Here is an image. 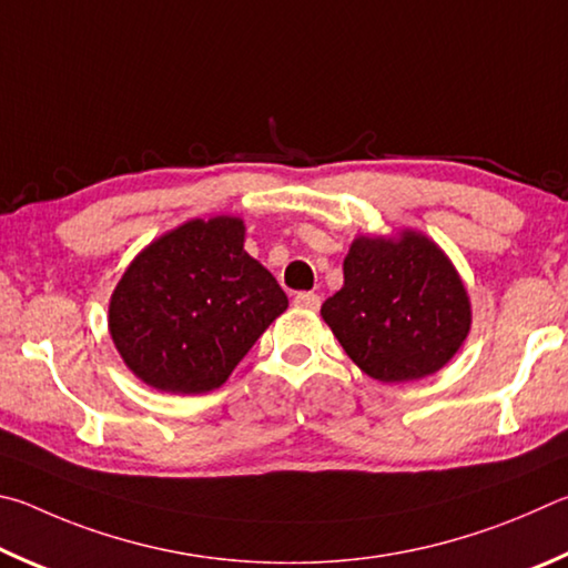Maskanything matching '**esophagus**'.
<instances>
[{"mask_svg": "<svg viewBox=\"0 0 568 568\" xmlns=\"http://www.w3.org/2000/svg\"><path fill=\"white\" fill-rule=\"evenodd\" d=\"M294 304L300 306V310H306V312H316L322 306V296L314 294V292H302L294 296Z\"/></svg>", "mask_w": 568, "mask_h": 568, "instance_id": "1", "label": "esophagus"}]
</instances>
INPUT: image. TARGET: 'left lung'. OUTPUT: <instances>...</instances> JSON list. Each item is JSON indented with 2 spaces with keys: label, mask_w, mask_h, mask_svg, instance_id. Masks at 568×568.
Masks as SVG:
<instances>
[{
  "label": "left lung",
  "mask_w": 568,
  "mask_h": 568,
  "mask_svg": "<svg viewBox=\"0 0 568 568\" xmlns=\"http://www.w3.org/2000/svg\"><path fill=\"white\" fill-rule=\"evenodd\" d=\"M322 316L349 359L384 384L436 374L471 329V304L439 246L406 229L356 236L344 258V286Z\"/></svg>",
  "instance_id": "obj_1"
}]
</instances>
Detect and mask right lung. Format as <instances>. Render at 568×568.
<instances>
[{
	"label": "right lung",
	"instance_id": "1",
	"mask_svg": "<svg viewBox=\"0 0 568 568\" xmlns=\"http://www.w3.org/2000/svg\"><path fill=\"white\" fill-rule=\"evenodd\" d=\"M290 300L244 252L239 216L192 219L139 252L109 302V334L144 384L219 389Z\"/></svg>",
	"mask_w": 568,
	"mask_h": 568
}]
</instances>
